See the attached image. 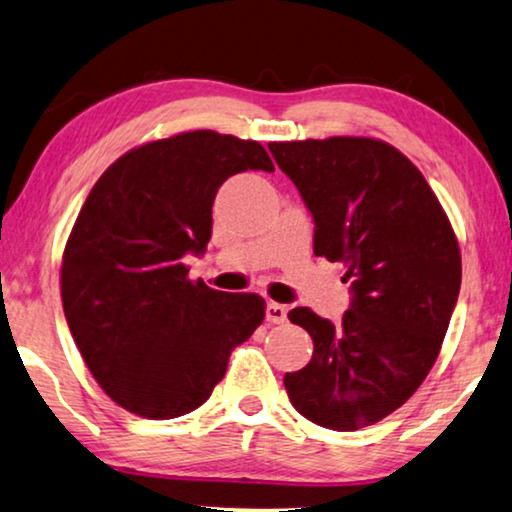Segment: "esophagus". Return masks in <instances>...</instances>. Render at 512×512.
I'll return each mask as SVG.
<instances>
[{
  "label": "esophagus",
  "instance_id": "obj_1",
  "mask_svg": "<svg viewBox=\"0 0 512 512\" xmlns=\"http://www.w3.org/2000/svg\"><path fill=\"white\" fill-rule=\"evenodd\" d=\"M267 320L269 323H285V320H288V306L278 304V302H269L267 304Z\"/></svg>",
  "mask_w": 512,
  "mask_h": 512
}]
</instances>
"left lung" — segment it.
<instances>
[{"instance_id": "left-lung-1", "label": "left lung", "mask_w": 512, "mask_h": 512, "mask_svg": "<svg viewBox=\"0 0 512 512\" xmlns=\"http://www.w3.org/2000/svg\"><path fill=\"white\" fill-rule=\"evenodd\" d=\"M311 210L313 252L346 264L342 323L288 313L313 339L309 365L283 377L295 410L332 431L372 426L412 398L438 358L461 288V252L419 168L374 138L269 142Z\"/></svg>"}]
</instances>
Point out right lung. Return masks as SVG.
<instances>
[{"instance_id": "add662e5", "label": "right lung", "mask_w": 512, "mask_h": 512, "mask_svg": "<svg viewBox=\"0 0 512 512\" xmlns=\"http://www.w3.org/2000/svg\"><path fill=\"white\" fill-rule=\"evenodd\" d=\"M243 170H274L260 142L215 131L147 142L100 175L67 238V325L102 391L138 417L201 407L264 320L260 295L189 281L182 262L206 250L217 189Z\"/></svg>"}]
</instances>
